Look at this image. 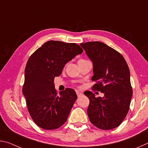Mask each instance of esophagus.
Wrapping results in <instances>:
<instances>
[{
	"mask_svg": "<svg viewBox=\"0 0 148 148\" xmlns=\"http://www.w3.org/2000/svg\"><path fill=\"white\" fill-rule=\"evenodd\" d=\"M76 94H77V96L78 97H81V96H82V95H83V93H82V92H80L79 91H76Z\"/></svg>",
	"mask_w": 148,
	"mask_h": 148,
	"instance_id": "34e87169",
	"label": "esophagus"
}]
</instances>
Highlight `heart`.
Wrapping results in <instances>:
<instances>
[{"mask_svg": "<svg viewBox=\"0 0 148 148\" xmlns=\"http://www.w3.org/2000/svg\"><path fill=\"white\" fill-rule=\"evenodd\" d=\"M86 61V60L83 59H79V60H78V62H82V61Z\"/></svg>", "mask_w": 148, "mask_h": 148, "instance_id": "1", "label": "heart"}]
</instances>
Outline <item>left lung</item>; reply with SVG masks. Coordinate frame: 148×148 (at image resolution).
I'll return each mask as SVG.
<instances>
[{"instance_id": "obj_1", "label": "left lung", "mask_w": 148, "mask_h": 148, "mask_svg": "<svg viewBox=\"0 0 148 148\" xmlns=\"http://www.w3.org/2000/svg\"><path fill=\"white\" fill-rule=\"evenodd\" d=\"M80 45L93 64L91 79L97 84L92 89L104 95L96 97L91 91L84 92L89 99L87 114L90 121L100 129L116 128L128 113L132 96L128 65L121 53L102 42Z\"/></svg>"}]
</instances>
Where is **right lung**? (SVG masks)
Segmentation results:
<instances>
[{
	"mask_svg": "<svg viewBox=\"0 0 148 148\" xmlns=\"http://www.w3.org/2000/svg\"><path fill=\"white\" fill-rule=\"evenodd\" d=\"M82 52L76 43L50 40L27 61L23 94L30 116L40 128L57 129L66 121L77 95L71 88L57 94L54 78L61 75L66 63Z\"/></svg>",
	"mask_w": 148,
	"mask_h": 148,
	"instance_id": "1",
	"label": "right lung"
}]
</instances>
